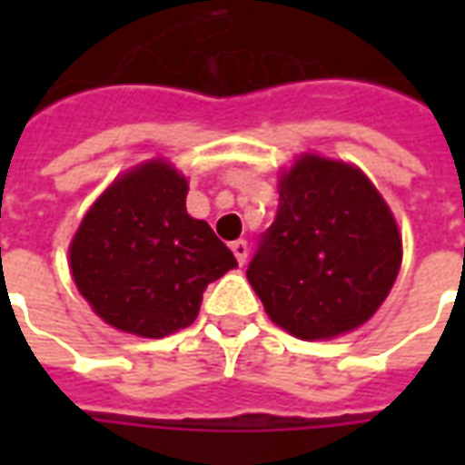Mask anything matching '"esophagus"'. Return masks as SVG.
I'll return each mask as SVG.
<instances>
[{"mask_svg":"<svg viewBox=\"0 0 465 465\" xmlns=\"http://www.w3.org/2000/svg\"><path fill=\"white\" fill-rule=\"evenodd\" d=\"M232 252L233 256H236V262L243 263L246 262V256H249V243L243 242V239H239V242L232 243Z\"/></svg>","mask_w":465,"mask_h":465,"instance_id":"34e87169","label":"esophagus"}]
</instances>
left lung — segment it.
<instances>
[{
  "instance_id": "obj_1",
  "label": "left lung",
  "mask_w": 465,
  "mask_h": 465,
  "mask_svg": "<svg viewBox=\"0 0 465 465\" xmlns=\"http://www.w3.org/2000/svg\"><path fill=\"white\" fill-rule=\"evenodd\" d=\"M389 203L351 163L303 153L279 182V212L246 269L276 326L333 339L366 323L401 269Z\"/></svg>"
}]
</instances>
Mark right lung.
<instances>
[{
  "label": "right lung",
  "instance_id": "obj_1",
  "mask_svg": "<svg viewBox=\"0 0 465 465\" xmlns=\"http://www.w3.org/2000/svg\"><path fill=\"white\" fill-rule=\"evenodd\" d=\"M189 183L163 159L122 173L86 212L69 266L96 316L163 339L192 326L206 286L236 266L212 226L186 213Z\"/></svg>",
  "mask_w": 465,
  "mask_h": 465
}]
</instances>
